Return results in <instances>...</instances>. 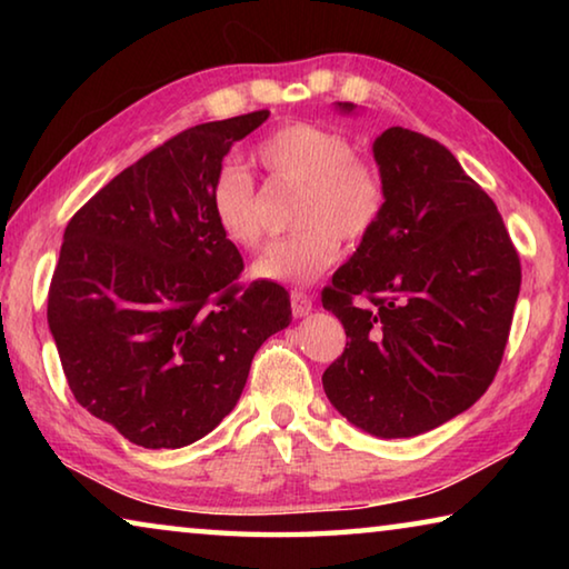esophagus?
<instances>
[{"label":"esophagus","mask_w":569,"mask_h":569,"mask_svg":"<svg viewBox=\"0 0 569 569\" xmlns=\"http://www.w3.org/2000/svg\"><path fill=\"white\" fill-rule=\"evenodd\" d=\"M291 308L296 319H303V316L313 311V298L303 291H291Z\"/></svg>","instance_id":"obj_1"}]
</instances>
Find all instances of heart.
Returning a JSON list of instances; mask_svg holds the SVG:
<instances>
[{
    "mask_svg": "<svg viewBox=\"0 0 569 569\" xmlns=\"http://www.w3.org/2000/svg\"><path fill=\"white\" fill-rule=\"evenodd\" d=\"M256 158L278 180L301 186L293 203V236L268 246L250 271L271 283H311L336 263L346 243H359L383 216L387 186L373 162L356 158L343 132L313 122H291L258 146ZM208 208L230 246L256 248L263 218L253 180L226 166L210 182Z\"/></svg>",
    "mask_w": 569,
    "mask_h": 569,
    "instance_id": "b5f03b06",
    "label": "heart"
}]
</instances>
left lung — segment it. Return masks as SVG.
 Wrapping results in <instances>:
<instances>
[{
    "label": "left lung",
    "mask_w": 569,
    "mask_h": 569,
    "mask_svg": "<svg viewBox=\"0 0 569 569\" xmlns=\"http://www.w3.org/2000/svg\"><path fill=\"white\" fill-rule=\"evenodd\" d=\"M371 150L387 208L323 288V308L349 339L323 371V391L366 435L403 439L455 419L489 389L522 268L492 198L445 146L389 128Z\"/></svg>",
    "instance_id": "left-lung-1"
}]
</instances>
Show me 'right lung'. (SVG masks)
Here are the masks:
<instances>
[{"label": "right lung", "instance_id": "1", "mask_svg": "<svg viewBox=\"0 0 569 569\" xmlns=\"http://www.w3.org/2000/svg\"><path fill=\"white\" fill-rule=\"evenodd\" d=\"M268 114L176 134L64 228L47 323L77 403L132 445L203 439L233 411L261 343L291 323L283 286L236 283L243 258L208 208L223 158Z\"/></svg>", "mask_w": 569, "mask_h": 569}]
</instances>
